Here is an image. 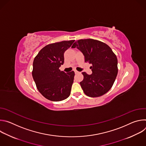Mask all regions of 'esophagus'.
Instances as JSON below:
<instances>
[{
    "instance_id": "obj_1",
    "label": "esophagus",
    "mask_w": 146,
    "mask_h": 146,
    "mask_svg": "<svg viewBox=\"0 0 146 146\" xmlns=\"http://www.w3.org/2000/svg\"><path fill=\"white\" fill-rule=\"evenodd\" d=\"M74 73H75V74H78V73H80V72H78V71H77V70H74Z\"/></svg>"
}]
</instances>
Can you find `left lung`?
Listing matches in <instances>:
<instances>
[{
    "label": "left lung",
    "instance_id": "obj_1",
    "mask_svg": "<svg viewBox=\"0 0 146 146\" xmlns=\"http://www.w3.org/2000/svg\"><path fill=\"white\" fill-rule=\"evenodd\" d=\"M77 47L84 55L85 62L92 74L82 72L83 80L80 82L84 94L90 97H99L112 87L118 73L117 58L111 48L100 41L92 38L77 40L72 48Z\"/></svg>",
    "mask_w": 146,
    "mask_h": 146
}]
</instances>
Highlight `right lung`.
<instances>
[{
    "instance_id": "1",
    "label": "right lung",
    "mask_w": 146,
    "mask_h": 146,
    "mask_svg": "<svg viewBox=\"0 0 146 146\" xmlns=\"http://www.w3.org/2000/svg\"><path fill=\"white\" fill-rule=\"evenodd\" d=\"M74 40L48 44L41 49L33 62L32 76L40 93L54 102L68 98L73 84L74 72L68 73L59 69L64 63V52Z\"/></svg>"
}]
</instances>
